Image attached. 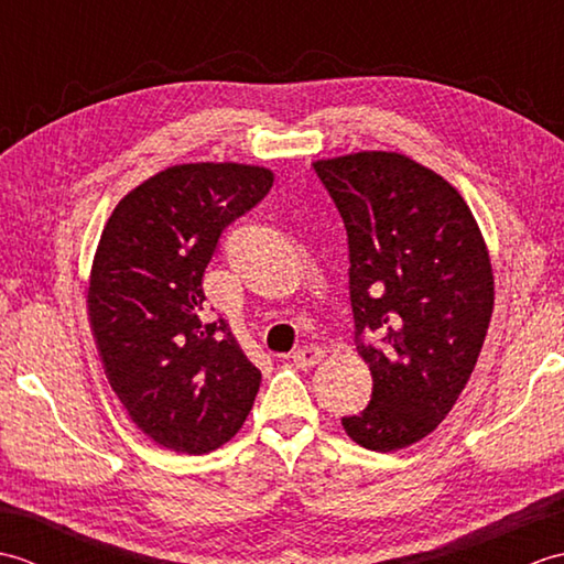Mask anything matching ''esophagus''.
<instances>
[{"mask_svg":"<svg viewBox=\"0 0 564 564\" xmlns=\"http://www.w3.org/2000/svg\"><path fill=\"white\" fill-rule=\"evenodd\" d=\"M291 358H293V364L297 368H313L322 361V358H325V349H322V346H315V344L301 346V349L293 351Z\"/></svg>","mask_w":564,"mask_h":564,"instance_id":"1","label":"esophagus"}]
</instances>
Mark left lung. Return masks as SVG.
Instances as JSON below:
<instances>
[{"mask_svg":"<svg viewBox=\"0 0 564 564\" xmlns=\"http://www.w3.org/2000/svg\"><path fill=\"white\" fill-rule=\"evenodd\" d=\"M349 237L356 351L373 400L344 416L351 441L376 453L412 446L460 398L495 310V275L458 188L402 152L364 150L313 162Z\"/></svg>","mask_w":564,"mask_h":564,"instance_id":"8db88e82","label":"left lung"}]
</instances>
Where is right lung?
<instances>
[{"mask_svg":"<svg viewBox=\"0 0 564 564\" xmlns=\"http://www.w3.org/2000/svg\"><path fill=\"white\" fill-rule=\"evenodd\" d=\"M271 184L257 164H174L106 220L87 291L94 341L128 416L170 451L220 448L254 404L261 370L225 319H206L203 271L220 232Z\"/></svg>","mask_w":564,"mask_h":564,"instance_id":"add662e5","label":"right lung"}]
</instances>
